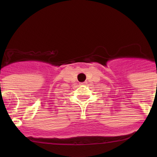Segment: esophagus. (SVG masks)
<instances>
[{
  "label": "esophagus",
  "instance_id": "esophagus-1",
  "mask_svg": "<svg viewBox=\"0 0 157 157\" xmlns=\"http://www.w3.org/2000/svg\"><path fill=\"white\" fill-rule=\"evenodd\" d=\"M82 85H86V84H87V82H82V83H81Z\"/></svg>",
  "mask_w": 157,
  "mask_h": 157
}]
</instances>
